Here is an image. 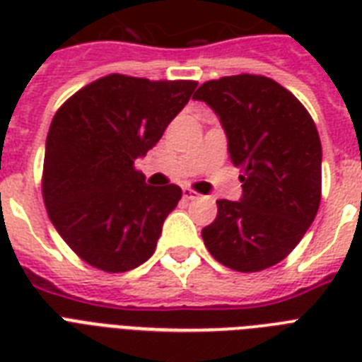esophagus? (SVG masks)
Instances as JSON below:
<instances>
[{
	"label": "esophagus",
	"instance_id": "esophagus-1",
	"mask_svg": "<svg viewBox=\"0 0 362 362\" xmlns=\"http://www.w3.org/2000/svg\"><path fill=\"white\" fill-rule=\"evenodd\" d=\"M184 199H187V201H195V199L201 197V193H197L195 189H192V187H184Z\"/></svg>",
	"mask_w": 362,
	"mask_h": 362
}]
</instances>
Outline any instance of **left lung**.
<instances>
[{
	"mask_svg": "<svg viewBox=\"0 0 362 362\" xmlns=\"http://www.w3.org/2000/svg\"><path fill=\"white\" fill-rule=\"evenodd\" d=\"M220 116L240 201H216L218 216L201 231L216 261L237 272L274 267L295 250L321 203V141L304 105L263 75L206 81L193 95Z\"/></svg>",
	"mask_w": 362,
	"mask_h": 362,
	"instance_id": "left-lung-1",
	"label": "left lung"
}]
</instances>
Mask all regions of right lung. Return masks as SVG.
I'll return each instance as SVG.
<instances>
[{"instance_id":"add662e5","label":"right lung","mask_w":362,"mask_h":362,"mask_svg":"<svg viewBox=\"0 0 362 362\" xmlns=\"http://www.w3.org/2000/svg\"><path fill=\"white\" fill-rule=\"evenodd\" d=\"M195 86L112 73L81 88L54 115L42 201L59 237L93 269L118 274L152 257L182 189L148 186L135 159L156 146Z\"/></svg>"}]
</instances>
